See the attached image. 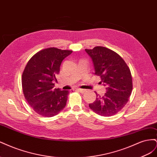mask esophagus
I'll return each mask as SVG.
<instances>
[{
  "instance_id": "1",
  "label": "esophagus",
  "mask_w": 157,
  "mask_h": 157,
  "mask_svg": "<svg viewBox=\"0 0 157 157\" xmlns=\"http://www.w3.org/2000/svg\"><path fill=\"white\" fill-rule=\"evenodd\" d=\"M78 91H79L80 92H81V93H84V92H86V90L85 89H81V88H77V89Z\"/></svg>"
}]
</instances>
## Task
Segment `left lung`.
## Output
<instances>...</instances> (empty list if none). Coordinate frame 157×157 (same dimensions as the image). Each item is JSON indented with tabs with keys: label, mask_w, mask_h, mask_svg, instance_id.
<instances>
[{
	"label": "left lung",
	"mask_w": 157,
	"mask_h": 157,
	"mask_svg": "<svg viewBox=\"0 0 157 157\" xmlns=\"http://www.w3.org/2000/svg\"><path fill=\"white\" fill-rule=\"evenodd\" d=\"M85 51L92 60L95 75L100 77V82L106 86L104 96L96 92V100L89 104V107L101 116L115 115L125 106L131 95L130 70L119 55L105 47L96 46Z\"/></svg>",
	"instance_id": "8db88e82"
}]
</instances>
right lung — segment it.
I'll return each mask as SVG.
<instances>
[{
    "label": "right lung",
    "instance_id": "obj_1",
    "mask_svg": "<svg viewBox=\"0 0 157 157\" xmlns=\"http://www.w3.org/2000/svg\"><path fill=\"white\" fill-rule=\"evenodd\" d=\"M73 51L48 48L39 51L28 61L22 74V88L25 99L36 113L54 117L66 105L68 90L54 88L62 61Z\"/></svg>",
    "mask_w": 157,
    "mask_h": 157
}]
</instances>
